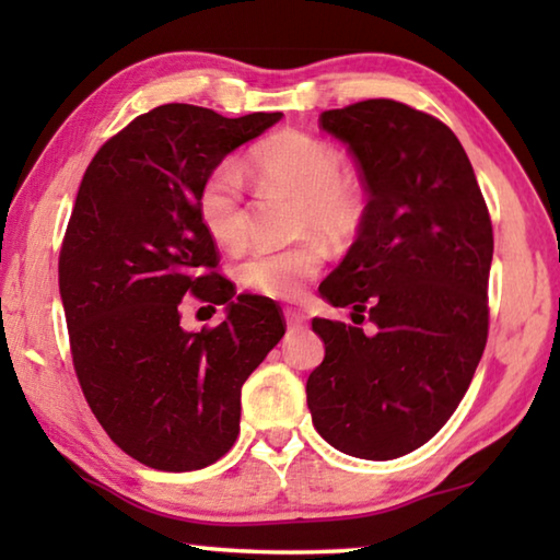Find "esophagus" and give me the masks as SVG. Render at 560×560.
<instances>
[{
    "instance_id": "34e87169",
    "label": "esophagus",
    "mask_w": 560,
    "mask_h": 560,
    "mask_svg": "<svg viewBox=\"0 0 560 560\" xmlns=\"http://www.w3.org/2000/svg\"><path fill=\"white\" fill-rule=\"evenodd\" d=\"M287 324L291 330H301L306 326V316H303L301 311H287Z\"/></svg>"
}]
</instances>
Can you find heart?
<instances>
[{
    "label": "heart",
    "mask_w": 560,
    "mask_h": 560,
    "mask_svg": "<svg viewBox=\"0 0 560 560\" xmlns=\"http://www.w3.org/2000/svg\"><path fill=\"white\" fill-rule=\"evenodd\" d=\"M252 165L264 183L299 197V230H316L328 240L346 242L365 220V197L353 177L343 175V155L328 140L287 130L259 145ZM205 230L224 249H240L246 240V205L242 167L224 160L200 187ZM324 264L318 242H301L289 249H257L236 267L244 289L269 299H293L303 281L316 277Z\"/></svg>",
    "instance_id": "heart-1"
}]
</instances>
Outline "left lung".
Wrapping results in <instances>:
<instances>
[{
	"instance_id": "left-lung-1",
	"label": "left lung",
	"mask_w": 560,
	"mask_h": 560,
	"mask_svg": "<svg viewBox=\"0 0 560 560\" xmlns=\"http://www.w3.org/2000/svg\"><path fill=\"white\" fill-rule=\"evenodd\" d=\"M363 177L358 240L320 283L353 324L314 318L326 346L306 400L320 438L360 459L422 447L457 410L487 346L494 234L467 153L442 120L390 98L320 113Z\"/></svg>"
}]
</instances>
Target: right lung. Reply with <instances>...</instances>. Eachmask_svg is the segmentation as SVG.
I'll use <instances>...</instances> for the list:
<instances>
[{
  "mask_svg": "<svg viewBox=\"0 0 560 560\" xmlns=\"http://www.w3.org/2000/svg\"><path fill=\"white\" fill-rule=\"evenodd\" d=\"M281 116L167 103L113 136L81 179L59 257L73 368L101 428L145 467L192 471L224 457L242 385L287 330L273 301L214 273L197 205L205 177ZM185 295L228 318L185 331Z\"/></svg>",
  "mask_w": 560,
  "mask_h": 560,
  "instance_id": "add662e5",
  "label": "right lung"
}]
</instances>
